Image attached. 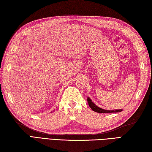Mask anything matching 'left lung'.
I'll return each mask as SVG.
<instances>
[{
	"mask_svg": "<svg viewBox=\"0 0 152 152\" xmlns=\"http://www.w3.org/2000/svg\"><path fill=\"white\" fill-rule=\"evenodd\" d=\"M88 104L89 106H90V108H91L93 111L96 112L98 113H111V112H119L122 111L121 110H106L104 109H102L101 108L98 107L97 106H96L94 103H93L91 100L90 99L89 97L88 98Z\"/></svg>",
	"mask_w": 152,
	"mask_h": 152,
	"instance_id": "8db88e82",
	"label": "left lung"
}]
</instances>
